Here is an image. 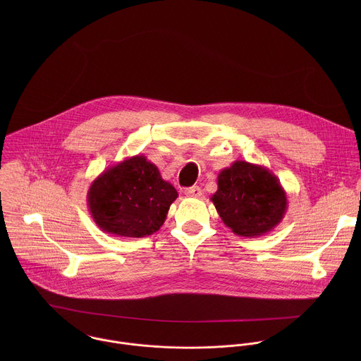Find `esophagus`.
<instances>
[{
	"label": "esophagus",
	"mask_w": 361,
	"mask_h": 361,
	"mask_svg": "<svg viewBox=\"0 0 361 361\" xmlns=\"http://www.w3.org/2000/svg\"><path fill=\"white\" fill-rule=\"evenodd\" d=\"M185 195L186 196H192V197H199L202 196V188L200 186H190L185 189Z\"/></svg>",
	"instance_id": "34e87169"
}]
</instances>
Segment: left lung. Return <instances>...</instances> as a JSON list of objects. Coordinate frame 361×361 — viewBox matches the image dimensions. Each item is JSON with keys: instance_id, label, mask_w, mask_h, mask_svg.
<instances>
[{"instance_id": "8db88e82", "label": "left lung", "mask_w": 361, "mask_h": 361, "mask_svg": "<svg viewBox=\"0 0 361 361\" xmlns=\"http://www.w3.org/2000/svg\"><path fill=\"white\" fill-rule=\"evenodd\" d=\"M224 224L240 236H259L281 222L286 196L269 171L236 161L218 176V190L211 197Z\"/></svg>"}]
</instances>
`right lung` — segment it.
Masks as SVG:
<instances>
[{"label": "right lung", "instance_id": "right-lung-1", "mask_svg": "<svg viewBox=\"0 0 361 361\" xmlns=\"http://www.w3.org/2000/svg\"><path fill=\"white\" fill-rule=\"evenodd\" d=\"M176 197L178 192L161 179L154 164L136 155L94 180L89 207L104 232L143 238L159 229Z\"/></svg>", "mask_w": 361, "mask_h": 361}]
</instances>
